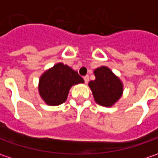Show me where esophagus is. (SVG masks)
Wrapping results in <instances>:
<instances>
[{"instance_id":"1","label":"esophagus","mask_w":158,"mask_h":158,"mask_svg":"<svg viewBox=\"0 0 158 158\" xmlns=\"http://www.w3.org/2000/svg\"><path fill=\"white\" fill-rule=\"evenodd\" d=\"M83 79H84V80H85V83L87 84V83H88V81H89V76H88V75H86V76H85Z\"/></svg>"}]
</instances>
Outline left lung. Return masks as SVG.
<instances>
[{
  "instance_id": "left-lung-1",
  "label": "left lung",
  "mask_w": 158,
  "mask_h": 158,
  "mask_svg": "<svg viewBox=\"0 0 158 158\" xmlns=\"http://www.w3.org/2000/svg\"><path fill=\"white\" fill-rule=\"evenodd\" d=\"M94 76L95 79L88 85L95 102L102 106H112L122 95V82L106 66L94 70Z\"/></svg>"
}]
</instances>
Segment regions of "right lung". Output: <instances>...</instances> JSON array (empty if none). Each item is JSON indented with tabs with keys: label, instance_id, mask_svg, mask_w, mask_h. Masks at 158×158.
Listing matches in <instances>:
<instances>
[{
	"label": "right lung",
	"instance_id": "right-lung-1",
	"mask_svg": "<svg viewBox=\"0 0 158 158\" xmlns=\"http://www.w3.org/2000/svg\"><path fill=\"white\" fill-rule=\"evenodd\" d=\"M83 82L84 79L78 72L60 63L42 74L39 91L47 104L56 106L65 102L69 90L73 85Z\"/></svg>",
	"mask_w": 158,
	"mask_h": 158
}]
</instances>
